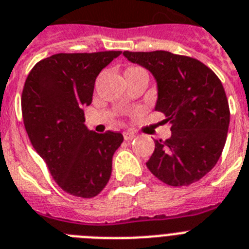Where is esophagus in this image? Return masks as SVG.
Returning <instances> with one entry per match:
<instances>
[{
	"mask_svg": "<svg viewBox=\"0 0 249 249\" xmlns=\"http://www.w3.org/2000/svg\"><path fill=\"white\" fill-rule=\"evenodd\" d=\"M123 137H124V140L126 141H129V140H132L136 137V135L133 132H129V131H126V132H123Z\"/></svg>",
	"mask_w": 249,
	"mask_h": 249,
	"instance_id": "1",
	"label": "esophagus"
}]
</instances>
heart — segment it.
<instances>
[{
	"instance_id": "heart-1",
	"label": "heart",
	"mask_w": 249,
	"mask_h": 249,
	"mask_svg": "<svg viewBox=\"0 0 249 249\" xmlns=\"http://www.w3.org/2000/svg\"><path fill=\"white\" fill-rule=\"evenodd\" d=\"M145 72V70L141 69V67H137V66H133V67H129V69L126 70V72L124 73H131V72Z\"/></svg>"
}]
</instances>
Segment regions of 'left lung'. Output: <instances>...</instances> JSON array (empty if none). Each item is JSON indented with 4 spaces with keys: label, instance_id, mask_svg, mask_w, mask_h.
Returning <instances> with one entry per match:
<instances>
[{
    "label": "left lung",
    "instance_id": "8db88e82",
    "mask_svg": "<svg viewBox=\"0 0 249 249\" xmlns=\"http://www.w3.org/2000/svg\"><path fill=\"white\" fill-rule=\"evenodd\" d=\"M157 80L155 110L170 122L172 136L155 140L147 168L164 183L188 186L213 169L227 141L231 112L223 84L198 59L166 51L123 52Z\"/></svg>",
    "mask_w": 249,
    "mask_h": 249
}]
</instances>
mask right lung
I'll use <instances>...</instances> for the list:
<instances>
[{"label":"right lung","instance_id":"right-lung-1","mask_svg":"<svg viewBox=\"0 0 249 249\" xmlns=\"http://www.w3.org/2000/svg\"><path fill=\"white\" fill-rule=\"evenodd\" d=\"M121 53H58L39 61L26 77L21 110L29 140L55 183L72 196L102 192L123 142L122 133H96L84 123L96 76Z\"/></svg>","mask_w":249,"mask_h":249}]
</instances>
